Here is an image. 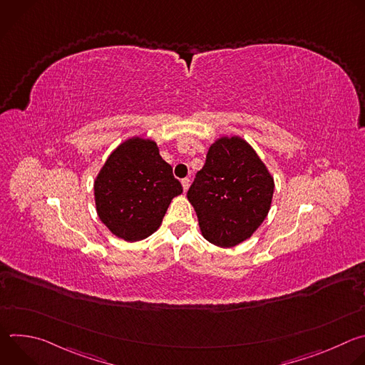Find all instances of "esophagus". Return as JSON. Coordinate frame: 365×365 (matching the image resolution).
<instances>
[{"label":"esophagus","instance_id":"34e87169","mask_svg":"<svg viewBox=\"0 0 365 365\" xmlns=\"http://www.w3.org/2000/svg\"><path fill=\"white\" fill-rule=\"evenodd\" d=\"M182 186H183V190L186 192V190L189 189V186H190V179H189V178L182 179Z\"/></svg>","mask_w":365,"mask_h":365}]
</instances>
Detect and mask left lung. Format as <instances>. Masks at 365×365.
Returning a JSON list of instances; mask_svg holds the SVG:
<instances>
[{
    "label": "left lung",
    "instance_id": "obj_1",
    "mask_svg": "<svg viewBox=\"0 0 365 365\" xmlns=\"http://www.w3.org/2000/svg\"><path fill=\"white\" fill-rule=\"evenodd\" d=\"M274 180L255 150L241 137H221L187 190L200 232L230 248L250 238L266 220Z\"/></svg>",
    "mask_w": 365,
    "mask_h": 365
}]
</instances>
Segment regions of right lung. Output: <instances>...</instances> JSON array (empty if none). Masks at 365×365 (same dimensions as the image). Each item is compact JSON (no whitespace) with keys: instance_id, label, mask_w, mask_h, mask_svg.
<instances>
[{"instance_id":"obj_1","label":"right lung","mask_w":365,"mask_h":365,"mask_svg":"<svg viewBox=\"0 0 365 365\" xmlns=\"http://www.w3.org/2000/svg\"><path fill=\"white\" fill-rule=\"evenodd\" d=\"M99 220L118 238L140 241L158 231L172 199L183 187L154 141L133 137L121 143L95 183Z\"/></svg>"}]
</instances>
